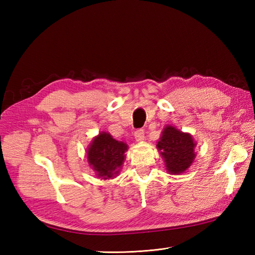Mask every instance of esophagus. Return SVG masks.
Returning a JSON list of instances; mask_svg holds the SVG:
<instances>
[{"label":"esophagus","instance_id":"1","mask_svg":"<svg viewBox=\"0 0 255 255\" xmlns=\"http://www.w3.org/2000/svg\"><path fill=\"white\" fill-rule=\"evenodd\" d=\"M134 139H136V141L138 142H141L142 140H144V131L142 129H139V130L134 132Z\"/></svg>","mask_w":255,"mask_h":255}]
</instances>
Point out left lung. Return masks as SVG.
<instances>
[{
    "label": "left lung",
    "instance_id": "1",
    "mask_svg": "<svg viewBox=\"0 0 255 255\" xmlns=\"http://www.w3.org/2000/svg\"><path fill=\"white\" fill-rule=\"evenodd\" d=\"M196 142L187 132L178 130L167 125L163 129L156 144L159 152L165 162V169L170 174H181L185 172L195 159Z\"/></svg>",
    "mask_w": 255,
    "mask_h": 255
}]
</instances>
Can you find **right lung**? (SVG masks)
Wrapping results in <instances>:
<instances>
[{
  "instance_id": "obj_1",
  "label": "right lung",
  "mask_w": 255,
  "mask_h": 255,
  "mask_svg": "<svg viewBox=\"0 0 255 255\" xmlns=\"http://www.w3.org/2000/svg\"><path fill=\"white\" fill-rule=\"evenodd\" d=\"M127 148L126 143L115 140L108 132L103 131L94 137L86 155L96 176L102 180L115 177L121 171Z\"/></svg>"
}]
</instances>
